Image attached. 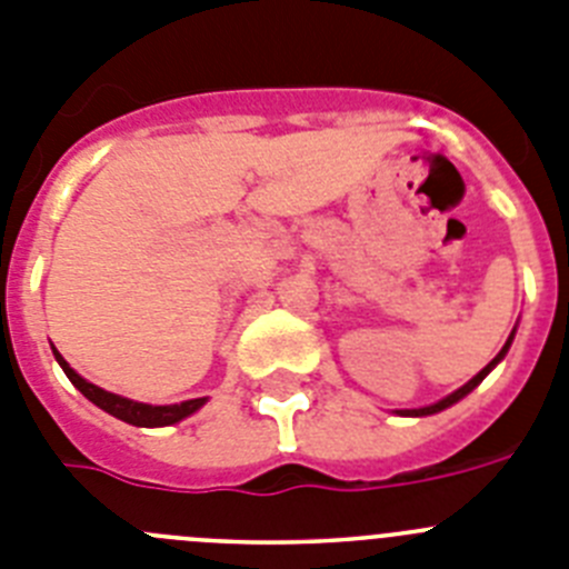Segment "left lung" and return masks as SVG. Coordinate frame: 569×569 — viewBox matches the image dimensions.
I'll list each match as a JSON object with an SVG mask.
<instances>
[{
    "instance_id": "left-lung-1",
    "label": "left lung",
    "mask_w": 569,
    "mask_h": 569,
    "mask_svg": "<svg viewBox=\"0 0 569 569\" xmlns=\"http://www.w3.org/2000/svg\"><path fill=\"white\" fill-rule=\"evenodd\" d=\"M513 337H516V329H513V331H510L508 342H505V346H501V351H499V355H496V357H493V360H490V362H488V366H485V368H482V371L476 373L473 380H468V382H465V386H462V388H457V391H453V393H448V397H445V399H439V402H433V406H425V408H406V411H397V413H399V417H431V413H439V411H445V408H450V406H457L459 399H465V397H468V393H470V391H473V388H476V386H479V382H482V380H485V377H488V373H490V371H493V368H496V366H499V362H501V360H505V355H508V351H510V342H513Z\"/></svg>"
}]
</instances>
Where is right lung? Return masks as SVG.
Returning a JSON list of instances; mask_svg holds the SVG:
<instances>
[{
  "instance_id": "add662e5",
  "label": "right lung",
  "mask_w": 569,
  "mask_h": 569,
  "mask_svg": "<svg viewBox=\"0 0 569 569\" xmlns=\"http://www.w3.org/2000/svg\"><path fill=\"white\" fill-rule=\"evenodd\" d=\"M53 357L56 362L61 366V371L68 373V380L84 393L93 406H99L101 411H107L110 417L121 419L127 425H136V428H163V425H176L181 419L192 417L198 408L207 406V397H198V399H187V402H176V406H147V402H136V399H127L121 393H112L104 391V388L93 386V382H87L81 373H76L70 368V362L56 351L53 346Z\"/></svg>"
}]
</instances>
